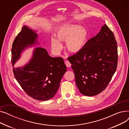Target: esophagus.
<instances>
[{"label": "esophagus", "mask_w": 129, "mask_h": 129, "mask_svg": "<svg viewBox=\"0 0 129 129\" xmlns=\"http://www.w3.org/2000/svg\"><path fill=\"white\" fill-rule=\"evenodd\" d=\"M65 64L66 66L67 67H71V64L70 63V62H69V61L67 60H66L65 61Z\"/></svg>", "instance_id": "34e87169"}]
</instances>
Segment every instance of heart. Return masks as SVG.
<instances>
[{
    "label": "heart",
    "instance_id": "1",
    "mask_svg": "<svg viewBox=\"0 0 129 129\" xmlns=\"http://www.w3.org/2000/svg\"><path fill=\"white\" fill-rule=\"evenodd\" d=\"M56 38L59 41H66V45L69 51L77 52L85 46L87 37V29L76 24H67L63 25L56 32ZM51 46L56 52L62 49V44L57 40L52 38Z\"/></svg>",
    "mask_w": 129,
    "mask_h": 129
}]
</instances>
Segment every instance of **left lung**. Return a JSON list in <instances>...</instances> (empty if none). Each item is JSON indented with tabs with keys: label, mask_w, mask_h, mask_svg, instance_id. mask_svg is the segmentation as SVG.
<instances>
[{
	"label": "left lung",
	"mask_w": 129,
	"mask_h": 129,
	"mask_svg": "<svg viewBox=\"0 0 129 129\" xmlns=\"http://www.w3.org/2000/svg\"><path fill=\"white\" fill-rule=\"evenodd\" d=\"M118 57L116 39L105 24L82 50L68 57L80 93L93 96L104 91L116 72Z\"/></svg>",
	"instance_id": "1"
}]
</instances>
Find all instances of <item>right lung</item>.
I'll return each mask as SVG.
<instances>
[{
  "mask_svg": "<svg viewBox=\"0 0 129 129\" xmlns=\"http://www.w3.org/2000/svg\"><path fill=\"white\" fill-rule=\"evenodd\" d=\"M38 35L24 25L16 37L11 49V63L14 66L21 53L28 46L39 43ZM66 71L63 58L52 57L46 50L37 47L33 51L30 62L22 67L15 68L13 72L17 82L26 93L33 99L45 101L53 98L60 82Z\"/></svg>",
  "mask_w": 129,
  "mask_h": 129,
  "instance_id": "1",
  "label": "right lung"
}]
</instances>
